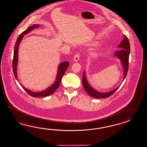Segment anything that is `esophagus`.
I'll use <instances>...</instances> for the list:
<instances>
[{"mask_svg": "<svg viewBox=\"0 0 147 147\" xmlns=\"http://www.w3.org/2000/svg\"><path fill=\"white\" fill-rule=\"evenodd\" d=\"M79 57H80V54L79 53H76L75 55L74 56V60L75 61V62H77V61L79 60Z\"/></svg>", "mask_w": 147, "mask_h": 147, "instance_id": "esophagus-1", "label": "esophagus"}]
</instances>
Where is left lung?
<instances>
[{"label":"left lung","mask_w":147,"mask_h":147,"mask_svg":"<svg viewBox=\"0 0 147 147\" xmlns=\"http://www.w3.org/2000/svg\"><path fill=\"white\" fill-rule=\"evenodd\" d=\"M118 47H119V49H121L116 51L115 52V55L118 58H119L121 61L122 66L124 69V80L128 72V67H129L128 66L129 65V55L130 53L129 42L128 38L125 35H124L123 40L118 46ZM82 82H83V87L85 91L87 93L90 95L92 97L97 98H108L112 94H113L119 87V86H118L116 89L107 93L98 92V91L94 90L93 88H92L88 84V83H87L86 78L85 76V72L83 73Z\"/></svg>","instance_id":"8db88e82"}]
</instances>
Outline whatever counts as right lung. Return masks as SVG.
I'll return each instance as SVG.
<instances>
[{"instance_id":"add662e5","label":"right lung","mask_w":147,"mask_h":147,"mask_svg":"<svg viewBox=\"0 0 147 147\" xmlns=\"http://www.w3.org/2000/svg\"><path fill=\"white\" fill-rule=\"evenodd\" d=\"M39 24H34L33 26L29 27L26 31H23L22 33H21L19 35L18 38L16 40V42H15L12 67H13V70L14 75L16 79L17 80H18V79L16 70H17V64H18V49H19L20 42L22 40L23 35L26 34L28 33H29L30 31L33 30L35 28H39ZM69 65V63L68 61L64 62L61 63L59 64V68H58V73L57 75V80L51 86L49 87L45 90H43L42 92H32L31 90L26 89L21 84H20V85L28 93V94H29L30 96L34 97V98H37V97L42 98V97H46V96H49L50 95L53 94V93L57 90V88L60 86L62 78L64 75L65 72L66 71L67 68H68Z\"/></svg>"}]
</instances>
